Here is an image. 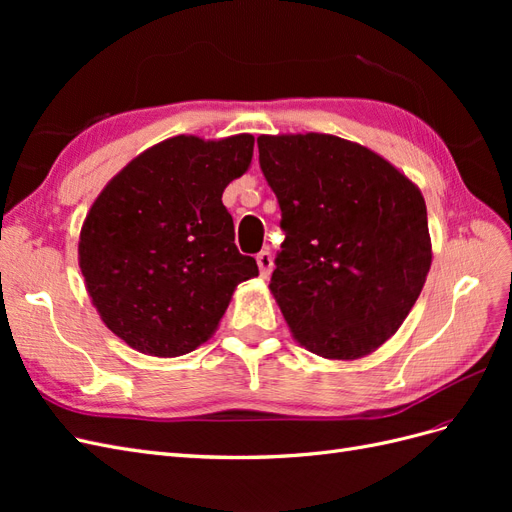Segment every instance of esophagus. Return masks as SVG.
<instances>
[{
    "mask_svg": "<svg viewBox=\"0 0 512 512\" xmlns=\"http://www.w3.org/2000/svg\"><path fill=\"white\" fill-rule=\"evenodd\" d=\"M256 262H258V269H260V275L262 277H269L271 271H273V256L269 250H262L258 256H256Z\"/></svg>",
    "mask_w": 512,
    "mask_h": 512,
    "instance_id": "34e87169",
    "label": "esophagus"
}]
</instances>
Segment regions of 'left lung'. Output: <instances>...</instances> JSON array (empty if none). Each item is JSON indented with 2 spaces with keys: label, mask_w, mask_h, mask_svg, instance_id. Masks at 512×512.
I'll use <instances>...</instances> for the list:
<instances>
[{
  "label": "left lung",
  "mask_w": 512,
  "mask_h": 512,
  "mask_svg": "<svg viewBox=\"0 0 512 512\" xmlns=\"http://www.w3.org/2000/svg\"><path fill=\"white\" fill-rule=\"evenodd\" d=\"M282 211L271 292L292 335L359 359L406 320L431 267L425 198L378 153L329 134L260 136Z\"/></svg>",
  "instance_id": "obj_1"
}]
</instances>
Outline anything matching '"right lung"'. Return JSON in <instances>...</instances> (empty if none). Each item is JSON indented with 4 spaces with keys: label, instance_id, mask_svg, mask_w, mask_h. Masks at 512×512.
<instances>
[{
    "label": "right lung",
    "instance_id": "1",
    "mask_svg": "<svg viewBox=\"0 0 512 512\" xmlns=\"http://www.w3.org/2000/svg\"><path fill=\"white\" fill-rule=\"evenodd\" d=\"M254 136H175L106 185L81 230L79 262L108 329L153 356L192 352L211 337L237 284L258 275L239 254L222 203L252 162Z\"/></svg>",
    "mask_w": 512,
    "mask_h": 512
}]
</instances>
